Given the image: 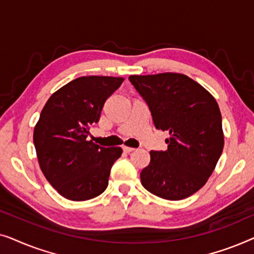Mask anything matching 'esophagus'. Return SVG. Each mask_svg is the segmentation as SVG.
Wrapping results in <instances>:
<instances>
[{
	"mask_svg": "<svg viewBox=\"0 0 254 254\" xmlns=\"http://www.w3.org/2000/svg\"><path fill=\"white\" fill-rule=\"evenodd\" d=\"M123 149L126 152H131V151H134L135 150V148H131V147H126V145H124L123 147Z\"/></svg>",
	"mask_w": 254,
	"mask_h": 254,
	"instance_id": "1",
	"label": "esophagus"
}]
</instances>
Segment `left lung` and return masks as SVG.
Instances as JSON below:
<instances>
[{
    "mask_svg": "<svg viewBox=\"0 0 254 254\" xmlns=\"http://www.w3.org/2000/svg\"><path fill=\"white\" fill-rule=\"evenodd\" d=\"M148 104L157 129L168 130V150L150 151L141 171L149 192L183 200L207 183L223 151L222 117L216 100L189 76L176 72L128 78Z\"/></svg>",
    "mask_w": 254,
    "mask_h": 254,
    "instance_id": "1",
    "label": "left lung"
}]
</instances>
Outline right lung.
I'll list each match as a JSON object with an SVG mask.
<instances>
[{
    "mask_svg": "<svg viewBox=\"0 0 254 254\" xmlns=\"http://www.w3.org/2000/svg\"><path fill=\"white\" fill-rule=\"evenodd\" d=\"M123 77L83 76L50 97L33 131L38 162L48 183L65 199L85 201L109 185L110 171L123 154L88 141L90 125L99 121L106 99Z\"/></svg>",
    "mask_w": 254,
    "mask_h": 254,
    "instance_id": "right-lung-1",
    "label": "right lung"
}]
</instances>
